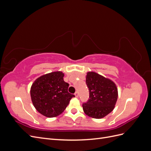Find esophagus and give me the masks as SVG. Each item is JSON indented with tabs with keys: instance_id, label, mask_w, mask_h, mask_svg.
<instances>
[{
	"instance_id": "obj_1",
	"label": "esophagus",
	"mask_w": 151,
	"mask_h": 151,
	"mask_svg": "<svg viewBox=\"0 0 151 151\" xmlns=\"http://www.w3.org/2000/svg\"><path fill=\"white\" fill-rule=\"evenodd\" d=\"M75 96H76V98H77V97H78L79 96V93H78V92H77V91H76V92L75 93Z\"/></svg>"
}]
</instances>
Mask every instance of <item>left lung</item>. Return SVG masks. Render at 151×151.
<instances>
[{
  "instance_id": "8db88e82",
  "label": "left lung",
  "mask_w": 151,
  "mask_h": 151,
  "mask_svg": "<svg viewBox=\"0 0 151 151\" xmlns=\"http://www.w3.org/2000/svg\"><path fill=\"white\" fill-rule=\"evenodd\" d=\"M86 83L89 99L83 104L84 112L94 118H102L111 113L118 99V89L113 82L97 73H87Z\"/></svg>"
}]
</instances>
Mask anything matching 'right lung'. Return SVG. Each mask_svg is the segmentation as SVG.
I'll use <instances>...</instances> for the list:
<instances>
[{
	"label": "right lung",
	"mask_w": 151,
	"mask_h": 151,
	"mask_svg": "<svg viewBox=\"0 0 151 151\" xmlns=\"http://www.w3.org/2000/svg\"><path fill=\"white\" fill-rule=\"evenodd\" d=\"M64 74L53 72L36 79L31 86L32 102L40 113L55 117L65 110L74 94L68 92V84L63 81Z\"/></svg>",
	"instance_id": "right-lung-1"
}]
</instances>
